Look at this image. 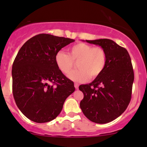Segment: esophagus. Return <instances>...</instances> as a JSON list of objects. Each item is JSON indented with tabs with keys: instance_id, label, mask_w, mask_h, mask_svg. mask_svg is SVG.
<instances>
[{
	"instance_id": "1",
	"label": "esophagus",
	"mask_w": 147,
	"mask_h": 147,
	"mask_svg": "<svg viewBox=\"0 0 147 147\" xmlns=\"http://www.w3.org/2000/svg\"><path fill=\"white\" fill-rule=\"evenodd\" d=\"M74 86H75L76 89L78 90V88H79V84H78V83H75V84H74Z\"/></svg>"
}]
</instances>
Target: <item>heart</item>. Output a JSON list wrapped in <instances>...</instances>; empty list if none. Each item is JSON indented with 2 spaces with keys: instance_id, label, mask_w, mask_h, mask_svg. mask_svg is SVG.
<instances>
[{
  "instance_id": "obj_1",
  "label": "heart",
  "mask_w": 147,
  "mask_h": 147,
  "mask_svg": "<svg viewBox=\"0 0 147 147\" xmlns=\"http://www.w3.org/2000/svg\"><path fill=\"white\" fill-rule=\"evenodd\" d=\"M69 54L57 51L55 62L58 69L64 74H69L78 63L79 69L71 71L68 78L77 82L96 79L103 73L107 63V54L101 47L84 43H78L69 48Z\"/></svg>"
}]
</instances>
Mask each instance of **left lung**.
Listing matches in <instances>:
<instances>
[{
  "label": "left lung",
  "mask_w": 147,
  "mask_h": 147,
  "mask_svg": "<svg viewBox=\"0 0 147 147\" xmlns=\"http://www.w3.org/2000/svg\"><path fill=\"white\" fill-rule=\"evenodd\" d=\"M86 41L103 48L107 54V63L99 77L79 86L84 94L80 108L92 122L106 124L121 115L130 103L134 82L131 59L127 50L112 40Z\"/></svg>",
  "instance_id": "obj_1"
}]
</instances>
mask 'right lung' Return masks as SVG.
<instances>
[{
    "label": "right lung",
    "mask_w": 147,
    "mask_h": 147,
    "mask_svg": "<svg viewBox=\"0 0 147 147\" xmlns=\"http://www.w3.org/2000/svg\"><path fill=\"white\" fill-rule=\"evenodd\" d=\"M75 40L39 34L19 49L12 67L13 94L17 107L37 123L55 119L64 102L75 91L74 82L63 75L55 62L61 48Z\"/></svg>",
    "instance_id": "1"
}]
</instances>
